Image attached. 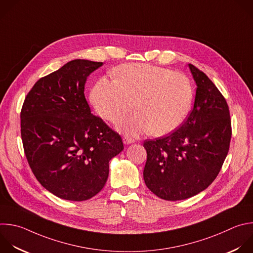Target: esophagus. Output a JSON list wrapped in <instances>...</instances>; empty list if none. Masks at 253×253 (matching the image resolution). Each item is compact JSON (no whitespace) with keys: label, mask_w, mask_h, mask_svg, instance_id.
Returning <instances> with one entry per match:
<instances>
[{"label":"esophagus","mask_w":253,"mask_h":253,"mask_svg":"<svg viewBox=\"0 0 253 253\" xmlns=\"http://www.w3.org/2000/svg\"><path fill=\"white\" fill-rule=\"evenodd\" d=\"M133 142H135V140H134V139H132V138H130V137H128V136L123 137V143H124L125 145L131 144V143H133Z\"/></svg>","instance_id":"34e87169"}]
</instances>
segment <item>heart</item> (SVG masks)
Wrapping results in <instances>:
<instances>
[{
	"mask_svg": "<svg viewBox=\"0 0 253 253\" xmlns=\"http://www.w3.org/2000/svg\"><path fill=\"white\" fill-rule=\"evenodd\" d=\"M115 80L101 78L90 93L96 113L111 123L124 118L118 129L132 136L150 132L167 135L178 129L188 117L194 88L188 76L165 67L129 63L114 70Z\"/></svg>",
	"mask_w": 253,
	"mask_h": 253,
	"instance_id": "1",
	"label": "heart"
}]
</instances>
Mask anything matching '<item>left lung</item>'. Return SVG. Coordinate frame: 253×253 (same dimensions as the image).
Instances as JSON below:
<instances>
[{"instance_id": "obj_1", "label": "left lung", "mask_w": 253, "mask_h": 253, "mask_svg": "<svg viewBox=\"0 0 253 253\" xmlns=\"http://www.w3.org/2000/svg\"><path fill=\"white\" fill-rule=\"evenodd\" d=\"M189 67L197 90L188 118L173 133L144 142L145 184L166 201L186 200L206 190L221 169L231 138L224 97L203 71L191 63Z\"/></svg>"}]
</instances>
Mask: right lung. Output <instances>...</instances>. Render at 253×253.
Masks as SVG:
<instances>
[{
  "mask_svg": "<svg viewBox=\"0 0 253 253\" xmlns=\"http://www.w3.org/2000/svg\"><path fill=\"white\" fill-rule=\"evenodd\" d=\"M103 62L74 59L39 79L21 111V135L31 169L54 196L86 201L105 186L109 161L123 149L120 135L90 111L88 75Z\"/></svg>",
  "mask_w": 253,
  "mask_h": 253,
  "instance_id": "1",
  "label": "right lung"
}]
</instances>
